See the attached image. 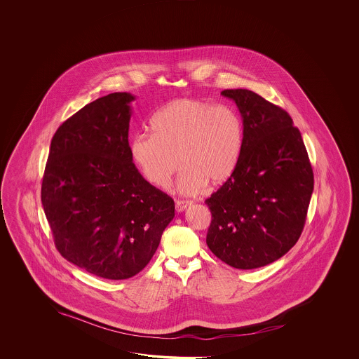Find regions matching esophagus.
Segmentation results:
<instances>
[{
    "label": "esophagus",
    "instance_id": "34e87169",
    "mask_svg": "<svg viewBox=\"0 0 359 359\" xmlns=\"http://www.w3.org/2000/svg\"><path fill=\"white\" fill-rule=\"evenodd\" d=\"M191 201H187V200H177L176 201V210L178 213H181L183 212L187 206L190 205Z\"/></svg>",
    "mask_w": 359,
    "mask_h": 359
}]
</instances>
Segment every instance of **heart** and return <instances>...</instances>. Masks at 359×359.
I'll list each match as a JSON object with an SVG mask.
<instances>
[{
  "mask_svg": "<svg viewBox=\"0 0 359 359\" xmlns=\"http://www.w3.org/2000/svg\"><path fill=\"white\" fill-rule=\"evenodd\" d=\"M153 133L130 141V154L149 182L164 189L182 165L178 190L195 195L206 182L218 186L233 175L243 150L244 127L232 107L178 99L151 118ZM182 163H180L179 161Z\"/></svg>",
  "mask_w": 359,
  "mask_h": 359,
  "instance_id": "b5f03b06",
  "label": "heart"
}]
</instances>
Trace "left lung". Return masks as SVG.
I'll use <instances>...</instances> for the list:
<instances>
[{"label":"left lung","instance_id":"obj_1","mask_svg":"<svg viewBox=\"0 0 359 359\" xmlns=\"http://www.w3.org/2000/svg\"><path fill=\"white\" fill-rule=\"evenodd\" d=\"M243 118L244 141L233 175L206 198V244L237 269L280 259L297 244L312 196L313 169L302 135L283 109L249 90H224Z\"/></svg>","mask_w":359,"mask_h":359}]
</instances>
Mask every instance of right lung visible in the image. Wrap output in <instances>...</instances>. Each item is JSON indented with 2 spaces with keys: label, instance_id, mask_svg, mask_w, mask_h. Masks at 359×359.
Masks as SVG:
<instances>
[{
  "label": "right lung",
  "instance_id": "obj_1",
  "mask_svg": "<svg viewBox=\"0 0 359 359\" xmlns=\"http://www.w3.org/2000/svg\"><path fill=\"white\" fill-rule=\"evenodd\" d=\"M114 92L61 124L51 140L41 200L61 255L107 280L137 275L175 217V201L146 181L128 142L130 101Z\"/></svg>",
  "mask_w": 359,
  "mask_h": 359
}]
</instances>
